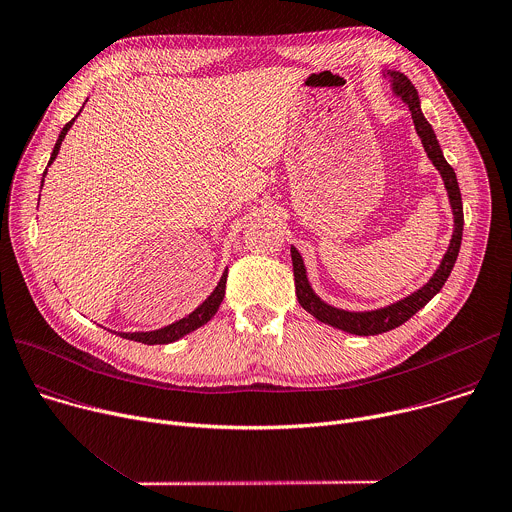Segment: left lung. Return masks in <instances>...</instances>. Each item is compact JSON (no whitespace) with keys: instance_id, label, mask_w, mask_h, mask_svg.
Returning <instances> with one entry per match:
<instances>
[{"instance_id":"obj_1","label":"left lung","mask_w":512,"mask_h":512,"mask_svg":"<svg viewBox=\"0 0 512 512\" xmlns=\"http://www.w3.org/2000/svg\"><path fill=\"white\" fill-rule=\"evenodd\" d=\"M384 76H390L392 80V88L396 92V96H400L410 112H412V120L416 126V132L424 144V150L428 154V158L432 160V164L438 168V173L442 175L444 187L448 191V199L452 205V213H454V233L448 245V251L440 263V267L436 269V273L432 275V279L418 291H414L412 295L382 307V309H374V311H346V309H337L331 307L327 303H323L311 289L307 275H305V265L303 259L299 255V251L295 247H291V261H293V275H295V293H297V301L299 305L309 311L315 319L337 327L348 333H356V335H378L384 331H390L394 327H400L404 321H408L418 309H422L446 283L458 251H460V243H462V225H464V213H462V197H460V189H458V181H456V173L454 168L446 162L442 148L436 140V134L430 126V122L424 118L422 110H420V98L418 92L414 88V84L408 80V76H404L402 72H394L388 70Z\"/></svg>"}]
</instances>
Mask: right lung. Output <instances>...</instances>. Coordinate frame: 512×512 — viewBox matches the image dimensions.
Returning a JSON list of instances; mask_svg holds the SVG:
<instances>
[{
	"mask_svg": "<svg viewBox=\"0 0 512 512\" xmlns=\"http://www.w3.org/2000/svg\"><path fill=\"white\" fill-rule=\"evenodd\" d=\"M76 116H78V114H76ZM74 120H76V118H72V120L62 128V132H60V136H58V140H56V146H54V150H52V156H50L48 166L56 160L58 150H60V144H62L64 136L68 134V130L72 128ZM225 283H227V271L223 273V277H221L219 285L215 287V291H213L193 313H189L187 317H183V319H179V321H175V323H170V325H166V327H162V329H156V331L120 333V337L132 339V342H140V344H146V346H158V344L177 342L179 337H183V335L195 331L197 327L205 325V323L217 313V309H219V305H221V301H223V297H225V287H227Z\"/></svg>",
	"mask_w": 512,
	"mask_h": 512,
	"instance_id": "add662e5",
	"label": "right lung"
}]
</instances>
